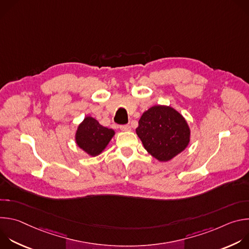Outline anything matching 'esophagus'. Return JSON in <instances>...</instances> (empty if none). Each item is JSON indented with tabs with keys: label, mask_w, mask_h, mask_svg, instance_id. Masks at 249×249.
<instances>
[{
	"label": "esophagus",
	"mask_w": 249,
	"mask_h": 249,
	"mask_svg": "<svg viewBox=\"0 0 249 249\" xmlns=\"http://www.w3.org/2000/svg\"><path fill=\"white\" fill-rule=\"evenodd\" d=\"M120 129L122 130V131H130L131 130V127L129 126V125H121L120 126Z\"/></svg>",
	"instance_id": "obj_1"
}]
</instances>
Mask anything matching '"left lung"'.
I'll list each match as a JSON object with an SVG mask.
<instances>
[{"label": "left lung", "mask_w": 249, "mask_h": 249, "mask_svg": "<svg viewBox=\"0 0 249 249\" xmlns=\"http://www.w3.org/2000/svg\"><path fill=\"white\" fill-rule=\"evenodd\" d=\"M147 152L160 161H168L183 152L190 142L184 117L166 105H155L143 113L136 129Z\"/></svg>", "instance_id": "obj_1"}]
</instances>
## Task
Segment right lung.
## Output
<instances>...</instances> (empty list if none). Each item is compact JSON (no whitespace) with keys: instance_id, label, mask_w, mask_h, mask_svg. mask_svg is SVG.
Segmentation results:
<instances>
[{"instance_id":"1","label":"right lung","mask_w":249,"mask_h":249,"mask_svg":"<svg viewBox=\"0 0 249 249\" xmlns=\"http://www.w3.org/2000/svg\"><path fill=\"white\" fill-rule=\"evenodd\" d=\"M115 135L114 130L103 127L97 120L87 116L76 132V143L91 157H96L109 144Z\"/></svg>"}]
</instances>
